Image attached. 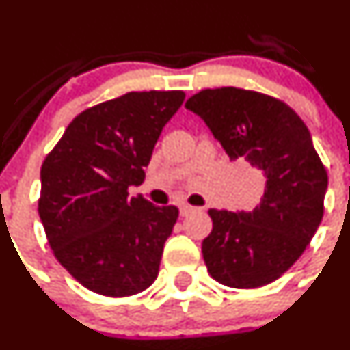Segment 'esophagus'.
Returning <instances> with one entry per match:
<instances>
[{
    "instance_id": "obj_1",
    "label": "esophagus",
    "mask_w": 350,
    "mask_h": 350,
    "mask_svg": "<svg viewBox=\"0 0 350 350\" xmlns=\"http://www.w3.org/2000/svg\"><path fill=\"white\" fill-rule=\"evenodd\" d=\"M193 210H197V208H195V206H191V205L182 204V205H180V215L187 217V215H189V213L193 212Z\"/></svg>"
}]
</instances>
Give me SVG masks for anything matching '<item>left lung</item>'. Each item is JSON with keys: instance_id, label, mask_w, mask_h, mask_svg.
Returning a JSON list of instances; mask_svg holds the SVG:
<instances>
[{"instance_id": "left-lung-1", "label": "left lung", "mask_w": 350, "mask_h": 350, "mask_svg": "<svg viewBox=\"0 0 350 350\" xmlns=\"http://www.w3.org/2000/svg\"><path fill=\"white\" fill-rule=\"evenodd\" d=\"M187 110L206 123L232 160L265 176L252 212L210 208L213 228L202 242L210 275L234 288L277 280L299 260L324 215L327 170L306 123L284 101L250 90H202Z\"/></svg>"}]
</instances>
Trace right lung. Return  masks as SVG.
<instances>
[{"mask_svg":"<svg viewBox=\"0 0 350 350\" xmlns=\"http://www.w3.org/2000/svg\"><path fill=\"white\" fill-rule=\"evenodd\" d=\"M185 100L180 90L130 92L75 116L41 165L38 213L55 257L88 291L144 292L159 275L178 208L157 206L144 183L153 148Z\"/></svg>","mask_w":350,"mask_h":350,"instance_id":"right-lung-1","label":"right lung"}]
</instances>
